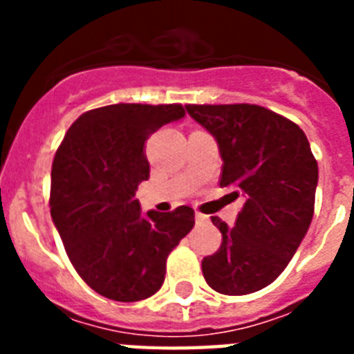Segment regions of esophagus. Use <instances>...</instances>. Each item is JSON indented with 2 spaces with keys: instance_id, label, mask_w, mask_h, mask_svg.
<instances>
[{
  "instance_id": "1",
  "label": "esophagus",
  "mask_w": 354,
  "mask_h": 354,
  "mask_svg": "<svg viewBox=\"0 0 354 354\" xmlns=\"http://www.w3.org/2000/svg\"><path fill=\"white\" fill-rule=\"evenodd\" d=\"M195 220L198 221V223H204V221L207 220V216L202 214V212H195Z\"/></svg>"
}]
</instances>
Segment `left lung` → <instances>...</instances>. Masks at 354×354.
Here are the masks:
<instances>
[{"label": "left lung", "instance_id": "1", "mask_svg": "<svg viewBox=\"0 0 354 354\" xmlns=\"http://www.w3.org/2000/svg\"><path fill=\"white\" fill-rule=\"evenodd\" d=\"M220 149L221 187L245 205L234 227L218 216V252L202 261L216 292L243 296L270 286L287 268L312 223L319 170L305 133L255 104H187Z\"/></svg>", "mask_w": 354, "mask_h": 354}]
</instances>
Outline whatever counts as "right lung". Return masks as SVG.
Segmentation results:
<instances>
[{"label":"right lung","instance_id":"1","mask_svg":"<svg viewBox=\"0 0 354 354\" xmlns=\"http://www.w3.org/2000/svg\"><path fill=\"white\" fill-rule=\"evenodd\" d=\"M184 117L180 104H111L81 115L51 168V218L74 270L95 292L140 301L161 289L167 257L195 225V211L142 214L145 142Z\"/></svg>","mask_w":354,"mask_h":354}]
</instances>
